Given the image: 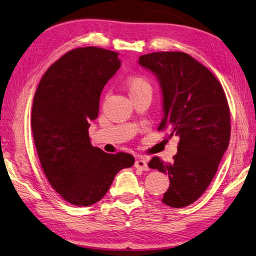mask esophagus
Here are the masks:
<instances>
[{"label": "esophagus", "instance_id": "34e87169", "mask_svg": "<svg viewBox=\"0 0 256 256\" xmlns=\"http://www.w3.org/2000/svg\"><path fill=\"white\" fill-rule=\"evenodd\" d=\"M134 167H136V170H149L148 162H146V160L142 159V158H138V159L136 160Z\"/></svg>", "mask_w": 256, "mask_h": 256}]
</instances>
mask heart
<instances>
[{
  "mask_svg": "<svg viewBox=\"0 0 256 256\" xmlns=\"http://www.w3.org/2000/svg\"><path fill=\"white\" fill-rule=\"evenodd\" d=\"M128 90L130 97L138 96L142 94H151L152 92V86L150 82L144 76H134L130 79L128 82Z\"/></svg>",
  "mask_w": 256,
  "mask_h": 256,
  "instance_id": "obj_1",
  "label": "heart"
}]
</instances>
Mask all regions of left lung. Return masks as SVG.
I'll return each instance as SVG.
<instances>
[{
    "label": "left lung",
    "mask_w": 256,
    "mask_h": 256,
    "mask_svg": "<svg viewBox=\"0 0 256 256\" xmlns=\"http://www.w3.org/2000/svg\"><path fill=\"white\" fill-rule=\"evenodd\" d=\"M138 63L158 78L164 118L158 131L180 136L172 162L154 157L148 166L170 177L162 202L184 208L210 185L230 138V112L224 89L210 70L183 52L142 55Z\"/></svg>",
    "instance_id": "1"
}]
</instances>
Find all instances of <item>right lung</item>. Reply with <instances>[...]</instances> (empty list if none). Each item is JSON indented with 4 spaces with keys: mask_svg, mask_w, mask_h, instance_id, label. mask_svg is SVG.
I'll return each instance as SVG.
<instances>
[{
    "mask_svg": "<svg viewBox=\"0 0 256 256\" xmlns=\"http://www.w3.org/2000/svg\"><path fill=\"white\" fill-rule=\"evenodd\" d=\"M118 56L92 46L68 52L48 68L34 94L32 130L38 157L52 188L71 204L102 200L115 175L134 164L132 154L92 146L88 132L104 86L120 66Z\"/></svg>",
    "mask_w": 256,
    "mask_h": 256,
    "instance_id": "add662e5",
    "label": "right lung"
}]
</instances>
